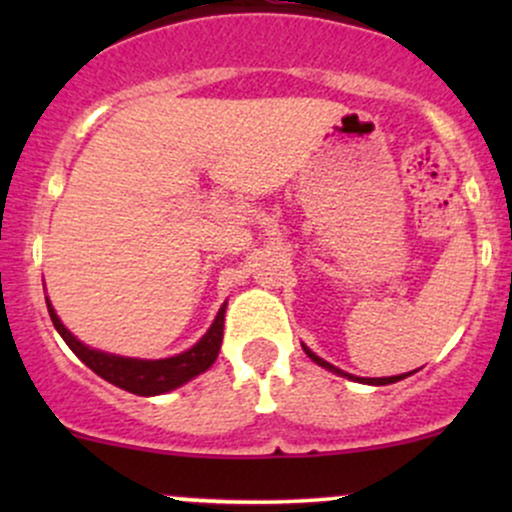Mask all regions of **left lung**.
<instances>
[{"label": "left lung", "instance_id": "8db88e82", "mask_svg": "<svg viewBox=\"0 0 512 512\" xmlns=\"http://www.w3.org/2000/svg\"><path fill=\"white\" fill-rule=\"evenodd\" d=\"M303 351L305 354H308L310 358H313V361L317 363V366H322V368H327V370H332V373H337V375H342V378H349V380H356V383H366V385H392V383H397V380H402V378H407L409 373H402V375H390V378H358V375H351V373H344V370H339V368H334L332 363H327V361H322L320 356H315L313 351L308 349V346H303Z\"/></svg>", "mask_w": 512, "mask_h": 512}]
</instances>
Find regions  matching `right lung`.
I'll list each match as a JSON object with an SVG mask.
<instances>
[{
    "instance_id": "obj_1",
    "label": "right lung",
    "mask_w": 512,
    "mask_h": 512,
    "mask_svg": "<svg viewBox=\"0 0 512 512\" xmlns=\"http://www.w3.org/2000/svg\"><path fill=\"white\" fill-rule=\"evenodd\" d=\"M48 313L52 317V325H55V330L62 334V339L67 342L69 349H72L74 354L93 370V373H98L103 380H108V383L120 387V390L132 392V395L154 397L185 385L187 380H192L195 375L204 373V370L216 361V356H219V349H221V339H223L226 303H223L219 313H216V320L211 322L207 334H204L192 349L182 351L178 356L158 358V361L115 356V354H105V351L91 349V346L81 344L79 339H76L74 334L62 325V320L57 317L50 301H48Z\"/></svg>"
}]
</instances>
